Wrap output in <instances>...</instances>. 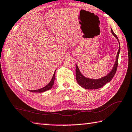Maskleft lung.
Listing matches in <instances>:
<instances>
[{"label":"left lung","instance_id":"left-lung-1","mask_svg":"<svg viewBox=\"0 0 132 132\" xmlns=\"http://www.w3.org/2000/svg\"><path fill=\"white\" fill-rule=\"evenodd\" d=\"M111 31L115 37L117 39V40L119 42V50L118 52L117 55H116V60L115 63L113 66L111 71H110L108 75L103 76V77L94 79H90L85 77V76L82 74L79 70L78 65L76 64V79L78 84L80 85L81 87L83 88L86 89H97L100 88L102 87L103 85H105L106 83L110 82L112 80V79L114 77L116 70H117V67L118 65V59H119V55L120 52V42L119 41V39L116 35L115 34L113 31L112 29H111Z\"/></svg>","mask_w":132,"mask_h":132}]
</instances>
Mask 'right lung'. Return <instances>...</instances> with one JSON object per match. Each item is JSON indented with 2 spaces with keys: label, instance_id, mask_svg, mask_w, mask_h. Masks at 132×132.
<instances>
[{
  "label": "right lung",
  "instance_id": "add662e5",
  "mask_svg": "<svg viewBox=\"0 0 132 132\" xmlns=\"http://www.w3.org/2000/svg\"><path fill=\"white\" fill-rule=\"evenodd\" d=\"M55 73H56V70L53 73V77H52L51 81L49 82V83L45 86L43 88H42L40 89H39L37 90H29L30 92H38V93H42V92H44L47 91L48 90H50V89L53 87V85L54 84V79H55Z\"/></svg>",
  "mask_w": 132,
  "mask_h": 132
}]
</instances>
